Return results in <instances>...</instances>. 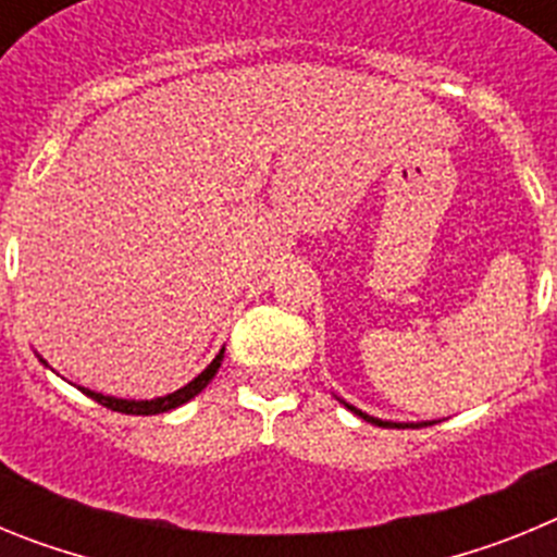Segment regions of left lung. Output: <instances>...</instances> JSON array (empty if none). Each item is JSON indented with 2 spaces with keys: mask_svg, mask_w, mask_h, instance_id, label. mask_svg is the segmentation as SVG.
<instances>
[{
  "mask_svg": "<svg viewBox=\"0 0 557 557\" xmlns=\"http://www.w3.org/2000/svg\"><path fill=\"white\" fill-rule=\"evenodd\" d=\"M343 405H346V401H343ZM348 410L351 412H357L359 418H366V421H371V424H376V426H412V424H396V421H382V418H373V416H368V412H362V410H357V407H351V405H346ZM418 426V424H416Z\"/></svg>",
  "mask_w": 557,
  "mask_h": 557,
  "instance_id": "obj_1",
  "label": "left lung"
}]
</instances>
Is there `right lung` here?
<instances>
[{"label": "right lung", "instance_id": "1", "mask_svg": "<svg viewBox=\"0 0 557 557\" xmlns=\"http://www.w3.org/2000/svg\"><path fill=\"white\" fill-rule=\"evenodd\" d=\"M223 354L225 348H220V354L214 359H211V366L206 368L203 373H198V376L191 379L189 385H184L181 391L170 393V396H161V398H150V401H127V398H113V396H102V393H95L88 391V387H81L83 393H86L88 398H95L97 405L108 407V410H116V412H125V416H159V412H166V410H175V407L186 405L189 398L198 396L200 391H203L206 385H209L211 379H214V373L220 371V362H223ZM44 362V359H41ZM47 366V362H44Z\"/></svg>", "mask_w": 557, "mask_h": 557}]
</instances>
